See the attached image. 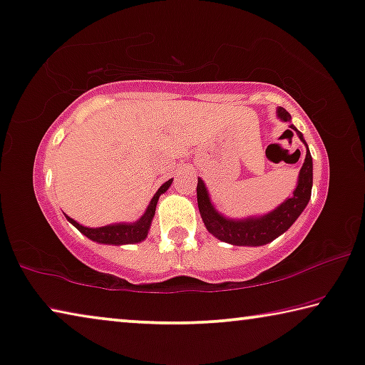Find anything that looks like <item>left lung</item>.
Here are the masks:
<instances>
[{"label":"left lung","mask_w":365,"mask_h":365,"mask_svg":"<svg viewBox=\"0 0 365 365\" xmlns=\"http://www.w3.org/2000/svg\"><path fill=\"white\" fill-rule=\"evenodd\" d=\"M279 118L284 121H290V113L284 108L277 110ZM292 129H295L290 126ZM297 130V129H295ZM300 139L304 143L300 130H297ZM307 144V143H304ZM312 185H313V162L312 154L307 148V157H304L303 167L300 170V178L298 185L293 192L292 198H288L285 203H282L279 208L272 213L260 216V217H247V220H227L222 217L211 205L206 192L205 183L198 178L197 185V198L200 215L203 217V222L211 235L216 236L221 241L235 244V246H264L270 241H274L277 236L285 232L297 217L302 215L304 206L308 205L309 197H312Z\"/></svg>","instance_id":"8db88e82"}]
</instances>
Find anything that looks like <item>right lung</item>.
Listing matches in <instances>:
<instances>
[{
  "label": "right lung",
  "instance_id": "add662e5",
  "mask_svg": "<svg viewBox=\"0 0 365 365\" xmlns=\"http://www.w3.org/2000/svg\"><path fill=\"white\" fill-rule=\"evenodd\" d=\"M170 183H172V178L162 185L159 190H157L154 198L150 200L148 211H145L144 216L140 217L138 222H130V225L123 222V225H110V226H103V227H85V226L78 225L77 221H73L72 217L67 216V220L72 222V225L77 227L80 232H83L86 237H90L91 241H96L101 244L140 242V241H144L145 236H148L150 221L155 215V206H157V201H159V197L165 192L168 187H170Z\"/></svg>",
  "mask_w": 365,
  "mask_h": 365
}]
</instances>
